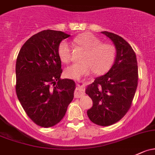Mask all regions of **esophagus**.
Returning <instances> with one entry per match:
<instances>
[{"mask_svg": "<svg viewBox=\"0 0 155 155\" xmlns=\"http://www.w3.org/2000/svg\"><path fill=\"white\" fill-rule=\"evenodd\" d=\"M76 85H77V94L76 95L78 97H81V95H83V94L84 93V87L85 84L82 81H78L76 82Z\"/></svg>", "mask_w": 155, "mask_h": 155, "instance_id": "34e87169", "label": "esophagus"}]
</instances>
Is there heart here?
Segmentation results:
<instances>
[{"label":"heart","mask_w":155,"mask_h":155,"mask_svg":"<svg viewBox=\"0 0 155 155\" xmlns=\"http://www.w3.org/2000/svg\"><path fill=\"white\" fill-rule=\"evenodd\" d=\"M73 42L81 46L86 51L83 57V63H76L68 66L65 74L71 79H79L92 72L103 74L110 69L115 59V47L111 44L101 43L99 38L91 33H84L78 35ZM58 54L61 61L69 63L72 58V49L67 41H64L58 47Z\"/></svg>","instance_id":"1"}]
</instances>
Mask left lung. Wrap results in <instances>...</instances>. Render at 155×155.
Here are the masks:
<instances>
[{"label":"left lung","instance_id":"1","mask_svg":"<svg viewBox=\"0 0 155 155\" xmlns=\"http://www.w3.org/2000/svg\"><path fill=\"white\" fill-rule=\"evenodd\" d=\"M102 33L115 46V61L106 74L88 86L86 94L93 101L88 117L94 124L107 126L118 122L130 109L137 86L138 68L135 52L129 43L114 33Z\"/></svg>","mask_w":155,"mask_h":155}]
</instances>
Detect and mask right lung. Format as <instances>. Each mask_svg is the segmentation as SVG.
<instances>
[{"label":"right lung","mask_w":155,"mask_h":155,"mask_svg":"<svg viewBox=\"0 0 155 155\" xmlns=\"http://www.w3.org/2000/svg\"><path fill=\"white\" fill-rule=\"evenodd\" d=\"M69 36L61 31H41L28 39L18 53L16 94L26 114L41 127L58 124L74 97L75 84L61 78L58 54L60 43Z\"/></svg>","instance_id":"obj_1"}]
</instances>
